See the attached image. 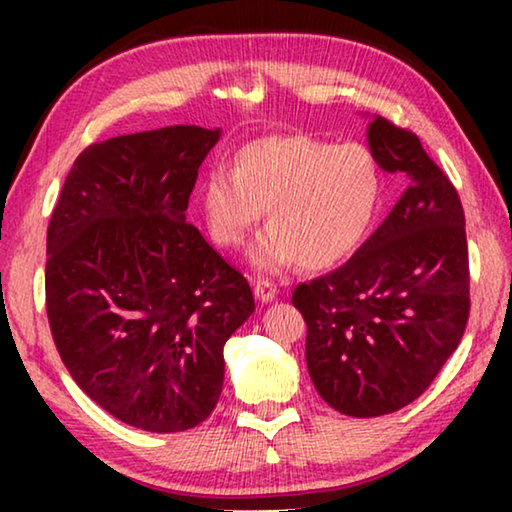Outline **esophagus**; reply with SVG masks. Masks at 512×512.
I'll return each mask as SVG.
<instances>
[{"instance_id":"esophagus-1","label":"esophagus","mask_w":512,"mask_h":512,"mask_svg":"<svg viewBox=\"0 0 512 512\" xmlns=\"http://www.w3.org/2000/svg\"><path fill=\"white\" fill-rule=\"evenodd\" d=\"M253 289H255V296H257L259 302H273L277 298L275 284L268 282V280H257L253 284Z\"/></svg>"}]
</instances>
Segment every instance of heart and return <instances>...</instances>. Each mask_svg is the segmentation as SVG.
<instances>
[{
	"label": "heart",
	"instance_id": "b5f03b06",
	"mask_svg": "<svg viewBox=\"0 0 512 512\" xmlns=\"http://www.w3.org/2000/svg\"><path fill=\"white\" fill-rule=\"evenodd\" d=\"M381 196L370 149L309 135L257 137L235 153V171L212 169L201 183L207 228L221 246L244 244L266 207L268 228L250 248V262L266 273L343 262L366 239Z\"/></svg>",
	"mask_w": 512,
	"mask_h": 512
}]
</instances>
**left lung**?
I'll use <instances>...</instances> for the list:
<instances>
[{"label":"left lung","mask_w":512,"mask_h":512,"mask_svg":"<svg viewBox=\"0 0 512 512\" xmlns=\"http://www.w3.org/2000/svg\"><path fill=\"white\" fill-rule=\"evenodd\" d=\"M381 169L411 185L386 221L334 273L293 291L318 395L343 415L377 418L427 391L470 316L465 214L418 135L384 117L368 124Z\"/></svg>","instance_id":"left-lung-1"}]
</instances>
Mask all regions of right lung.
<instances>
[{
	"label": "right lung",
	"mask_w": 512,
	"mask_h": 512,
	"mask_svg": "<svg viewBox=\"0 0 512 512\" xmlns=\"http://www.w3.org/2000/svg\"><path fill=\"white\" fill-rule=\"evenodd\" d=\"M221 131L167 126L92 144L47 230V316L69 375L131 427L173 433L214 411L223 345L255 311L244 275L187 223Z\"/></svg>",
	"instance_id": "1"
}]
</instances>
